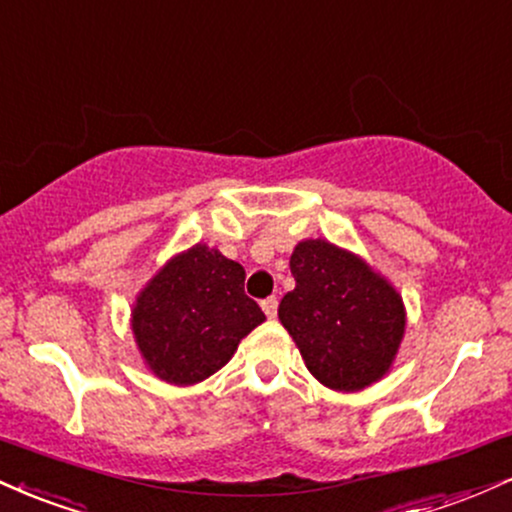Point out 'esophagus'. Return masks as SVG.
I'll return each instance as SVG.
<instances>
[{"label": "esophagus", "instance_id": "1", "mask_svg": "<svg viewBox=\"0 0 512 512\" xmlns=\"http://www.w3.org/2000/svg\"><path fill=\"white\" fill-rule=\"evenodd\" d=\"M276 308H279V301H276V296H269V298H264V301H262V310H264V315L269 317V320L276 317Z\"/></svg>", "mask_w": 512, "mask_h": 512}]
</instances>
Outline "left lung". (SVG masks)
Wrapping results in <instances>:
<instances>
[{"mask_svg":"<svg viewBox=\"0 0 512 512\" xmlns=\"http://www.w3.org/2000/svg\"><path fill=\"white\" fill-rule=\"evenodd\" d=\"M296 289L279 320L322 385L356 392L383 378L404 334L397 291L366 262L327 240H303L291 255Z\"/></svg>","mask_w":512,"mask_h":512,"instance_id":"left-lung-1","label":"left lung"}]
</instances>
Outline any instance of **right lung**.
Returning <instances> with one entry per match:
<instances>
[{
    "label": "right lung",
    "mask_w": 512,
    "mask_h": 512,
    "mask_svg": "<svg viewBox=\"0 0 512 512\" xmlns=\"http://www.w3.org/2000/svg\"><path fill=\"white\" fill-rule=\"evenodd\" d=\"M260 322V305L245 296V269L207 245L170 260L132 313L146 363L175 385H195L226 366L240 339Z\"/></svg>",
    "instance_id": "obj_1"
}]
</instances>
